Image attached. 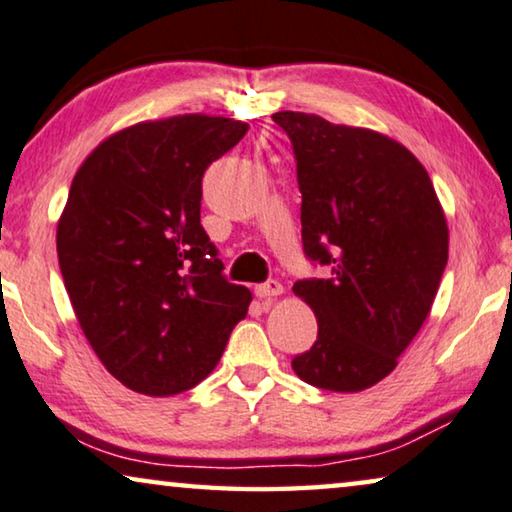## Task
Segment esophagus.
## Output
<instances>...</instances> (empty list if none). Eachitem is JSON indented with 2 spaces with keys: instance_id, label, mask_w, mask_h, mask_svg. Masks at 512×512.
I'll return each mask as SVG.
<instances>
[{
  "instance_id": "obj_1",
  "label": "esophagus",
  "mask_w": 512,
  "mask_h": 512,
  "mask_svg": "<svg viewBox=\"0 0 512 512\" xmlns=\"http://www.w3.org/2000/svg\"><path fill=\"white\" fill-rule=\"evenodd\" d=\"M282 294V285L278 280H269V282H264V285H257L255 287V296L257 299H262V301H266V303H271L273 299H276V296H280Z\"/></svg>"
}]
</instances>
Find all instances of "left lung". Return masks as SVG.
I'll return each instance as SVG.
<instances>
[{
    "label": "left lung",
    "instance_id": "obj_1",
    "mask_svg": "<svg viewBox=\"0 0 512 512\" xmlns=\"http://www.w3.org/2000/svg\"><path fill=\"white\" fill-rule=\"evenodd\" d=\"M273 121L294 144L303 250L331 266V278L292 287L319 324L292 368L324 391H365L391 375L430 315L448 262L444 207L393 137L305 112Z\"/></svg>",
    "mask_w": 512,
    "mask_h": 512
}]
</instances>
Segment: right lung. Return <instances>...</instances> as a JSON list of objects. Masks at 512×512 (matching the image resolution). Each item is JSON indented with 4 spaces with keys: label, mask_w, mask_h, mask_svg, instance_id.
Masks as SVG:
<instances>
[{
    "label": "right lung",
    "mask_w": 512,
    "mask_h": 512,
    "mask_svg": "<svg viewBox=\"0 0 512 512\" xmlns=\"http://www.w3.org/2000/svg\"><path fill=\"white\" fill-rule=\"evenodd\" d=\"M246 131L213 114L140 121L75 172L59 269L98 361L135 393L167 398L209 377L253 301L200 225L202 174Z\"/></svg>",
    "instance_id": "obj_1"
}]
</instances>
